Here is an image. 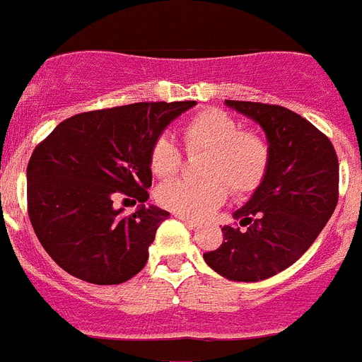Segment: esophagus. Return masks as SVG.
Here are the masks:
<instances>
[{
	"label": "esophagus",
	"instance_id": "1",
	"mask_svg": "<svg viewBox=\"0 0 362 362\" xmlns=\"http://www.w3.org/2000/svg\"><path fill=\"white\" fill-rule=\"evenodd\" d=\"M177 219L183 221L185 225L190 226V228H197V226H199V223H197L196 219H190V217H187V216H179V214H177Z\"/></svg>",
	"mask_w": 362,
	"mask_h": 362
}]
</instances>
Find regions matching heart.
Returning a JSON list of instances; mask_svg holds the SVG:
<instances>
[{
  "mask_svg": "<svg viewBox=\"0 0 362 362\" xmlns=\"http://www.w3.org/2000/svg\"><path fill=\"white\" fill-rule=\"evenodd\" d=\"M190 152H204L199 174L204 179H177L158 188V201L170 212L190 219L206 217L226 199V187L235 197L250 196L267 177L270 145L255 130H245L228 112L219 108L197 112L183 127ZM148 163L158 177L166 179L181 168V152L168 136L150 146Z\"/></svg>",
  "mask_w": 362,
  "mask_h": 362,
  "instance_id": "1",
  "label": "heart"
}]
</instances>
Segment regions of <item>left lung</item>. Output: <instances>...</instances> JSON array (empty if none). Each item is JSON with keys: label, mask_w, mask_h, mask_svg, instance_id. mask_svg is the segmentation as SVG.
Instances as JSON below:
<instances>
[{"label": "left lung", "mask_w": 362, "mask_h": 362, "mask_svg": "<svg viewBox=\"0 0 362 362\" xmlns=\"http://www.w3.org/2000/svg\"><path fill=\"white\" fill-rule=\"evenodd\" d=\"M261 124L270 145L267 177L223 226V245L203 254L219 276L255 283L292 267L317 239L339 199V161L321 130L279 105L225 101Z\"/></svg>", "instance_id": "left-lung-1"}]
</instances>
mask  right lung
Listing matches in <instances>:
<instances>
[{
  "label": "right lung",
  "instance_id": "add662e5",
  "mask_svg": "<svg viewBox=\"0 0 362 362\" xmlns=\"http://www.w3.org/2000/svg\"><path fill=\"white\" fill-rule=\"evenodd\" d=\"M196 101L132 103L76 114L34 148L27 166L28 217L47 254L70 276L119 284L141 272L156 230L170 214L145 206L148 153ZM117 195L142 203L132 216Z\"/></svg>",
  "mask_w": 362,
  "mask_h": 362
}]
</instances>
